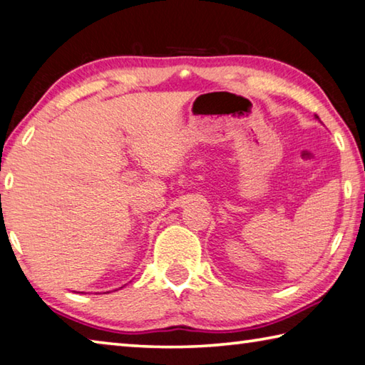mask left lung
I'll return each instance as SVG.
<instances>
[{
  "instance_id": "8db88e82",
  "label": "left lung",
  "mask_w": 365,
  "mask_h": 365,
  "mask_svg": "<svg viewBox=\"0 0 365 365\" xmlns=\"http://www.w3.org/2000/svg\"><path fill=\"white\" fill-rule=\"evenodd\" d=\"M316 117H317V119H319V115H316Z\"/></svg>"
}]
</instances>
